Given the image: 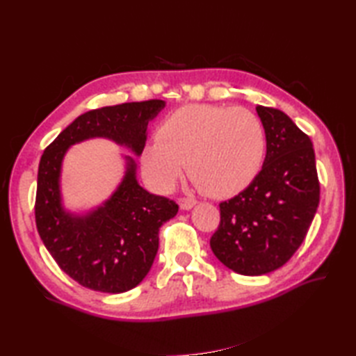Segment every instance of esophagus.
I'll return each instance as SVG.
<instances>
[{
    "label": "esophagus",
    "mask_w": 356,
    "mask_h": 356,
    "mask_svg": "<svg viewBox=\"0 0 356 356\" xmlns=\"http://www.w3.org/2000/svg\"><path fill=\"white\" fill-rule=\"evenodd\" d=\"M194 205H195V200H194V199H190V197L179 199V207H180V209L188 211V209L194 208Z\"/></svg>",
    "instance_id": "1"
}]
</instances>
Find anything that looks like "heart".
Instances as JSON below:
<instances>
[{"label":"heart","mask_w":356,"mask_h":356,"mask_svg":"<svg viewBox=\"0 0 356 356\" xmlns=\"http://www.w3.org/2000/svg\"><path fill=\"white\" fill-rule=\"evenodd\" d=\"M268 149L260 118L226 105H186L163 119L157 140L142 153V170L159 191H170L186 170L214 197L243 191L260 172Z\"/></svg>","instance_id":"heart-1"}]
</instances>
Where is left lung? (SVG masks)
<instances>
[{
  "mask_svg": "<svg viewBox=\"0 0 356 356\" xmlns=\"http://www.w3.org/2000/svg\"><path fill=\"white\" fill-rule=\"evenodd\" d=\"M255 110L268 138L261 171L220 203V225L209 240L217 259L241 275L282 268L303 243L320 203L309 136L283 111L263 105Z\"/></svg>",
  "mask_w": 356,
  "mask_h": 356,
  "instance_id": "left-lung-1",
  "label": "left lung"
}]
</instances>
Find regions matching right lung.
I'll list each match as a JSON object with an SVG mask.
<instances>
[{"instance_id":"obj_1","label":"right lung","mask_w":356,"mask_h":356,"mask_svg":"<svg viewBox=\"0 0 356 356\" xmlns=\"http://www.w3.org/2000/svg\"><path fill=\"white\" fill-rule=\"evenodd\" d=\"M165 101L127 102L87 111L44 149L38 168L36 228L44 246L67 275L88 289L120 293L147 277L159 249V229L177 214L174 200L151 194L136 177L138 165L125 156V174L110 197L87 213L64 208L63 161L70 147L104 138L140 156L147 127Z\"/></svg>"}]
</instances>
